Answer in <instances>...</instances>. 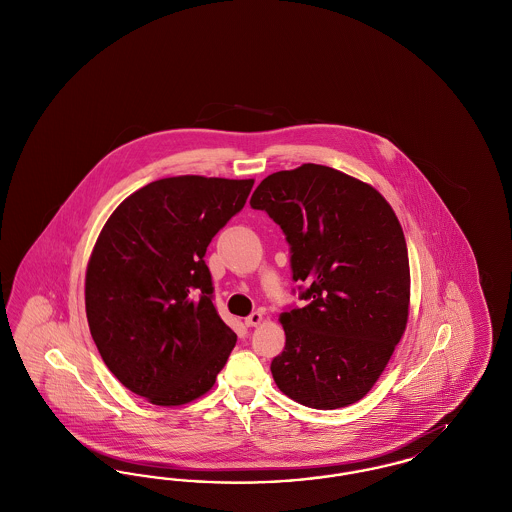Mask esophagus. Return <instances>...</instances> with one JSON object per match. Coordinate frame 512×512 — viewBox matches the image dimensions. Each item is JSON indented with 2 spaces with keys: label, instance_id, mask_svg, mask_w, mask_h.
Instances as JSON below:
<instances>
[{
  "label": "esophagus",
  "instance_id": "esophagus-1",
  "mask_svg": "<svg viewBox=\"0 0 512 512\" xmlns=\"http://www.w3.org/2000/svg\"><path fill=\"white\" fill-rule=\"evenodd\" d=\"M263 320V313L261 311H253L249 317H245V326H257Z\"/></svg>",
  "mask_w": 512,
  "mask_h": 512
}]
</instances>
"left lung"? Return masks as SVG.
I'll return each instance as SVG.
<instances>
[{
	"instance_id": "left-lung-1",
	"label": "left lung",
	"mask_w": 512,
	"mask_h": 512,
	"mask_svg": "<svg viewBox=\"0 0 512 512\" xmlns=\"http://www.w3.org/2000/svg\"><path fill=\"white\" fill-rule=\"evenodd\" d=\"M249 205L284 232L293 293L307 301L280 315L276 386L322 411L363 399L409 317V253L390 203L357 178L307 163L267 176Z\"/></svg>"
}]
</instances>
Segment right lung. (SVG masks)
Masks as SVG:
<instances>
[{
  "label": "right lung",
  "instance_id": "obj_1",
  "mask_svg": "<svg viewBox=\"0 0 512 512\" xmlns=\"http://www.w3.org/2000/svg\"><path fill=\"white\" fill-rule=\"evenodd\" d=\"M251 188L253 180H155L126 197L99 234L86 272L90 332L115 378L153 405L207 393L236 345L203 257Z\"/></svg>",
  "mask_w": 512,
  "mask_h": 512
}]
</instances>
